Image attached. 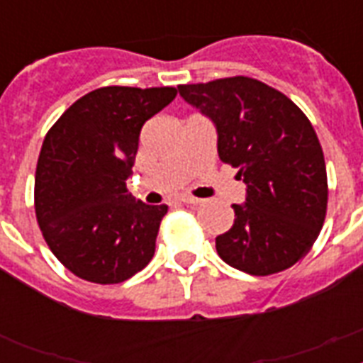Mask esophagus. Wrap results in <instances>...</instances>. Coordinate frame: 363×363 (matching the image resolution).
<instances>
[{"label":"esophagus","mask_w":363,"mask_h":363,"mask_svg":"<svg viewBox=\"0 0 363 363\" xmlns=\"http://www.w3.org/2000/svg\"><path fill=\"white\" fill-rule=\"evenodd\" d=\"M179 201L184 205H198L199 203V199L192 198V196H182V198H179Z\"/></svg>","instance_id":"1"}]
</instances>
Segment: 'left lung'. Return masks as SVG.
<instances>
[{"label": "left lung", "instance_id": "8db88e82", "mask_svg": "<svg viewBox=\"0 0 363 363\" xmlns=\"http://www.w3.org/2000/svg\"><path fill=\"white\" fill-rule=\"evenodd\" d=\"M184 101L209 116L218 156L247 184L216 252L248 275H273L309 252L328 209L326 162L315 128L292 99L250 77L181 84Z\"/></svg>", "mask_w": 363, "mask_h": 363}]
</instances>
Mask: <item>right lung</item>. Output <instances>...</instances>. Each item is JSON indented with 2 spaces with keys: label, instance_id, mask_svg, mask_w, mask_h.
Segmentation results:
<instances>
[{
  "label": "right lung",
  "instance_id": "obj_1",
  "mask_svg": "<svg viewBox=\"0 0 363 363\" xmlns=\"http://www.w3.org/2000/svg\"><path fill=\"white\" fill-rule=\"evenodd\" d=\"M177 96L171 86H104L77 99L43 141L35 215L52 254L84 281L124 282L152 259L167 205L128 192L143 124Z\"/></svg>",
  "mask_w": 363,
  "mask_h": 363
}]
</instances>
